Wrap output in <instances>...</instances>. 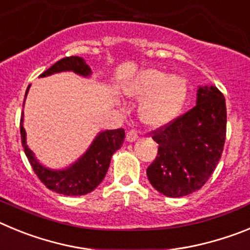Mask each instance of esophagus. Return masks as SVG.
Here are the masks:
<instances>
[{
	"label": "esophagus",
	"mask_w": 250,
	"mask_h": 250,
	"mask_svg": "<svg viewBox=\"0 0 250 250\" xmlns=\"http://www.w3.org/2000/svg\"><path fill=\"white\" fill-rule=\"evenodd\" d=\"M138 138H139V136H138V131H136V130L131 129V130H129V131H127L126 140L129 141V143H132V141H135Z\"/></svg>",
	"instance_id": "esophagus-1"
}]
</instances>
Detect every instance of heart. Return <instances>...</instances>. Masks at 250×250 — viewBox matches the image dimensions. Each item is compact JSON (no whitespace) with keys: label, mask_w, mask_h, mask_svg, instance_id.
I'll use <instances>...</instances> for the list:
<instances>
[{"label":"heart","mask_w":250,"mask_h":250,"mask_svg":"<svg viewBox=\"0 0 250 250\" xmlns=\"http://www.w3.org/2000/svg\"><path fill=\"white\" fill-rule=\"evenodd\" d=\"M125 95L143 100L140 120L151 127L165 126L179 115L188 95L187 81L180 76L147 68L125 86Z\"/></svg>","instance_id":"1"}]
</instances>
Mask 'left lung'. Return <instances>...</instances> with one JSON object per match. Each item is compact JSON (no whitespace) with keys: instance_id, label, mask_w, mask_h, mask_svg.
<instances>
[{"instance_id":"8db88e82","label":"left lung","mask_w":250,"mask_h":250,"mask_svg":"<svg viewBox=\"0 0 250 250\" xmlns=\"http://www.w3.org/2000/svg\"><path fill=\"white\" fill-rule=\"evenodd\" d=\"M151 134L159 147L146 169L150 184L169 198L199 190L213 174L224 147V95L215 86H199L193 109Z\"/></svg>"}]
</instances>
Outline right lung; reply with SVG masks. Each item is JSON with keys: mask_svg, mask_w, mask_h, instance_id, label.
Returning a JSON list of instances; mask_svg holds the SVG:
<instances>
[{"mask_svg": "<svg viewBox=\"0 0 250 250\" xmlns=\"http://www.w3.org/2000/svg\"><path fill=\"white\" fill-rule=\"evenodd\" d=\"M62 71H74L75 74L87 77L91 75V68L85 60L79 56L63 57L56 63L47 68L45 72L40 75V77L50 76ZM30 86L26 90L27 95ZM25 95V98H26ZM23 119L21 118V141L25 154L30 161L31 167L35 174L46 187L52 191L67 196L85 195L91 193L105 178L107 169L110 167L111 156L116 150L121 147L125 139L124 129L105 130L99 132V135L94 139L92 144L86 150V152L74 164L62 170L48 169L40 164V161L35 158L34 152L26 144V131L23 129Z\"/></svg>", "mask_w": 250, "mask_h": 250, "instance_id": "obj_1", "label": "right lung"}]
</instances>
